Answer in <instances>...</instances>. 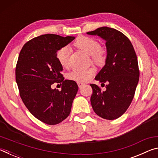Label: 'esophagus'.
I'll use <instances>...</instances> for the list:
<instances>
[{"instance_id": "34e87169", "label": "esophagus", "mask_w": 158, "mask_h": 158, "mask_svg": "<svg viewBox=\"0 0 158 158\" xmlns=\"http://www.w3.org/2000/svg\"><path fill=\"white\" fill-rule=\"evenodd\" d=\"M77 84H78L79 88H81L83 85H85L84 83H82V82H77Z\"/></svg>"}]
</instances>
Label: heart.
I'll list each match as a JSON object with an SVG mask.
<instances>
[{
    "label": "heart",
    "instance_id": "b5f03b06",
    "mask_svg": "<svg viewBox=\"0 0 158 158\" xmlns=\"http://www.w3.org/2000/svg\"><path fill=\"white\" fill-rule=\"evenodd\" d=\"M74 46L81 49L87 54L90 55L92 60L97 64H102L106 59V51L100 47L99 42L93 37L79 36L74 42ZM71 49L69 47H63L58 51L56 58L63 68L69 65V56ZM95 73V69L90 68L86 69H75L68 74L69 79L78 82H85L91 78Z\"/></svg>",
    "mask_w": 158,
    "mask_h": 158
}]
</instances>
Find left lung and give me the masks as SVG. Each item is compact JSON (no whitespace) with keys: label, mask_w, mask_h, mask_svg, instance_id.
Masks as SVG:
<instances>
[{"label":"left lung","mask_w":158,"mask_h":158,"mask_svg":"<svg viewBox=\"0 0 158 158\" xmlns=\"http://www.w3.org/2000/svg\"><path fill=\"white\" fill-rule=\"evenodd\" d=\"M105 40L106 57L105 66L95 77L105 85L101 91L96 84H90V98L95 114L106 120L116 119L129 107L139 78L137 57L130 40L116 29L100 27L86 33Z\"/></svg>","instance_id":"8db88e82"}]
</instances>
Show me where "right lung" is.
<instances>
[{"instance_id":"obj_1","label":"right lung","mask_w":158,"mask_h":158,"mask_svg":"<svg viewBox=\"0 0 158 158\" xmlns=\"http://www.w3.org/2000/svg\"><path fill=\"white\" fill-rule=\"evenodd\" d=\"M74 39L42 35L26 42L19 56L15 73L21 100L36 118L48 125L60 123L69 116L78 91L75 81H64L56 58L58 51ZM55 82H63L60 92L51 88Z\"/></svg>"}]
</instances>
